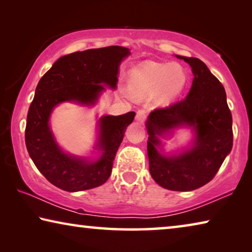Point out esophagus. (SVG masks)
<instances>
[{"label": "esophagus", "mask_w": 252, "mask_h": 252, "mask_svg": "<svg viewBox=\"0 0 252 252\" xmlns=\"http://www.w3.org/2000/svg\"><path fill=\"white\" fill-rule=\"evenodd\" d=\"M146 118H147V111L144 109L138 110V112H136V116H135V120L138 122H143L146 120Z\"/></svg>", "instance_id": "obj_1"}]
</instances>
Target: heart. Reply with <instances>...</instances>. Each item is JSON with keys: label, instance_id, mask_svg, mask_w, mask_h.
<instances>
[{"label": "heart", "instance_id": "heart-1", "mask_svg": "<svg viewBox=\"0 0 252 252\" xmlns=\"http://www.w3.org/2000/svg\"><path fill=\"white\" fill-rule=\"evenodd\" d=\"M189 76L179 63H148L129 75V89L121 88L127 97L155 96L158 105H169L186 90Z\"/></svg>", "mask_w": 252, "mask_h": 252}]
</instances>
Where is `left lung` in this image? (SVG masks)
Wrapping results in <instances>:
<instances>
[{
    "label": "left lung",
    "mask_w": 252,
    "mask_h": 252,
    "mask_svg": "<svg viewBox=\"0 0 252 252\" xmlns=\"http://www.w3.org/2000/svg\"><path fill=\"white\" fill-rule=\"evenodd\" d=\"M176 57L191 66L192 87L185 100L149 114V170L164 189L191 191L211 181L231 151L232 116L223 85L201 60ZM181 127L193 131L191 144L180 153L164 154L159 138L169 137Z\"/></svg>",
    "instance_id": "left-lung-1"
}]
</instances>
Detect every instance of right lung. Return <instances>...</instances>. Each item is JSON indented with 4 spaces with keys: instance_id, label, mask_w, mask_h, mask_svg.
Wrapping results in <instances>:
<instances>
[{
    "instance_id": "obj_1",
    "label": "right lung",
    "mask_w": 252,
    "mask_h": 252,
    "mask_svg": "<svg viewBox=\"0 0 252 252\" xmlns=\"http://www.w3.org/2000/svg\"><path fill=\"white\" fill-rule=\"evenodd\" d=\"M130 54L129 49L118 45L67 54L57 60L37 83L28 112L25 144L37 170L53 186L76 192L103 185L111 176L113 160L135 112L97 120L96 159L63 151L51 130L50 118L63 102L92 106L105 87L116 90L119 66Z\"/></svg>"
}]
</instances>
